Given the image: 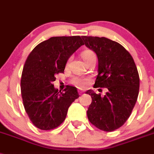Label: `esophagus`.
<instances>
[{
    "mask_svg": "<svg viewBox=\"0 0 154 154\" xmlns=\"http://www.w3.org/2000/svg\"><path fill=\"white\" fill-rule=\"evenodd\" d=\"M78 93H79V95H81V94H83L84 91H81V90H78Z\"/></svg>",
    "mask_w": 154,
    "mask_h": 154,
    "instance_id": "esophagus-1",
    "label": "esophagus"
}]
</instances>
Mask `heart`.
<instances>
[{"label":"heart","mask_w":154,"mask_h":154,"mask_svg":"<svg viewBox=\"0 0 154 154\" xmlns=\"http://www.w3.org/2000/svg\"><path fill=\"white\" fill-rule=\"evenodd\" d=\"M93 52L91 50H85V51L82 52V57H83L84 60L86 61L88 59V58L90 56V55L92 54ZM69 59L68 60L67 62V65L69 64ZM88 77H82V76H75L72 78L71 80V83L74 85L77 88H84L87 87V85H88Z\"/></svg>","instance_id":"heart-1"}]
</instances>
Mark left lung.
Listing matches in <instances>:
<instances>
[{"label":"left lung","instance_id":"8db88e82","mask_svg":"<svg viewBox=\"0 0 154 154\" xmlns=\"http://www.w3.org/2000/svg\"><path fill=\"white\" fill-rule=\"evenodd\" d=\"M88 48L96 53L98 75L94 88H106L103 97L91 90L88 118L105 131L121 127L130 117L139 91V76L131 54L119 43L106 37L83 36Z\"/></svg>","mask_w":154,"mask_h":154}]
</instances>
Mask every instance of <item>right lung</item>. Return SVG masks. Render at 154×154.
I'll return each instance as SVG.
<instances>
[{"instance_id":"1","label":"right lung","mask_w":154,"mask_h":154,"mask_svg":"<svg viewBox=\"0 0 154 154\" xmlns=\"http://www.w3.org/2000/svg\"><path fill=\"white\" fill-rule=\"evenodd\" d=\"M84 42L80 36L53 37L37 45L28 55L21 77V95L31 122L41 130L59 127L71 103L79 97L77 88H54L55 75L63 73L67 60Z\"/></svg>"}]
</instances>
